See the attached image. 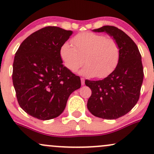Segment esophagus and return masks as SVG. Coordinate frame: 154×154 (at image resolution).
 Returning <instances> with one entry per match:
<instances>
[{"label":"esophagus","instance_id":"1","mask_svg":"<svg viewBox=\"0 0 154 154\" xmlns=\"http://www.w3.org/2000/svg\"><path fill=\"white\" fill-rule=\"evenodd\" d=\"M81 84H82V85H85V79L84 78H81Z\"/></svg>","mask_w":154,"mask_h":154}]
</instances>
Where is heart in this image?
<instances>
[{
  "label": "heart",
  "instance_id": "b5f03b06",
  "mask_svg": "<svg viewBox=\"0 0 154 154\" xmlns=\"http://www.w3.org/2000/svg\"><path fill=\"white\" fill-rule=\"evenodd\" d=\"M69 43L60 48V56L64 66L72 72L85 62L86 65L79 73L88 77H105L117 66L120 59V48L114 39L93 32H83L74 37Z\"/></svg>",
  "mask_w": 154,
  "mask_h": 154
}]
</instances>
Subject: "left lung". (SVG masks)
Here are the masks:
<instances>
[{
    "mask_svg": "<svg viewBox=\"0 0 154 154\" xmlns=\"http://www.w3.org/2000/svg\"><path fill=\"white\" fill-rule=\"evenodd\" d=\"M93 31L104 32L112 37L119 44L121 55L117 66L107 77L85 80L92 91L88 109L97 117L118 119L128 114L138 101L144 76L141 55L133 40L116 26H103Z\"/></svg>",
    "mask_w": 154,
    "mask_h": 154,
    "instance_id": "1",
    "label": "left lung"
}]
</instances>
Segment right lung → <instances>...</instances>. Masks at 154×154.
<instances>
[{"mask_svg":"<svg viewBox=\"0 0 154 154\" xmlns=\"http://www.w3.org/2000/svg\"><path fill=\"white\" fill-rule=\"evenodd\" d=\"M73 33L46 26L28 36L19 46L13 63L17 100L28 114L41 120L59 116L69 95L81 87L80 78L66 66L60 48Z\"/></svg>","mask_w":154,"mask_h":154,"instance_id":"1","label":"right lung"}]
</instances>
